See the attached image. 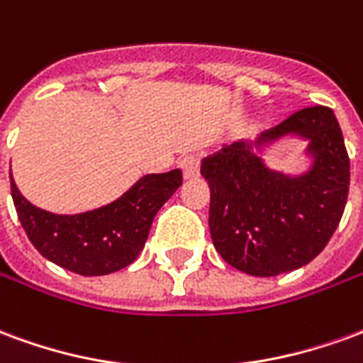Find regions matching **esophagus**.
<instances>
[{
	"instance_id": "1",
	"label": "esophagus",
	"mask_w": 363,
	"mask_h": 363,
	"mask_svg": "<svg viewBox=\"0 0 363 363\" xmlns=\"http://www.w3.org/2000/svg\"><path fill=\"white\" fill-rule=\"evenodd\" d=\"M181 167L186 179H196L200 174V155H186L181 161Z\"/></svg>"
}]
</instances>
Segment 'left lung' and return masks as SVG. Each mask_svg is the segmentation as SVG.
Wrapping results in <instances>:
<instances>
[{
    "label": "left lung",
    "instance_id": "left-lung-1",
    "mask_svg": "<svg viewBox=\"0 0 363 363\" xmlns=\"http://www.w3.org/2000/svg\"><path fill=\"white\" fill-rule=\"evenodd\" d=\"M284 137L308 142L299 175L270 169L259 155ZM210 186V235L221 259L251 276H278L309 264L344 213L350 159L328 106L294 112L255 142H233L202 161Z\"/></svg>",
    "mask_w": 363,
    "mask_h": 363
}]
</instances>
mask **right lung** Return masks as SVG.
Instances as JSON below:
<instances>
[{"mask_svg":"<svg viewBox=\"0 0 363 363\" xmlns=\"http://www.w3.org/2000/svg\"><path fill=\"white\" fill-rule=\"evenodd\" d=\"M11 177V196L23 229L44 259L82 276H104L132 264L142 252L159 208L182 184V171L143 174L114 202L64 216L36 208Z\"/></svg>","mask_w":363,"mask_h":363,"instance_id":"add662e5","label":"right lung"}]
</instances>
